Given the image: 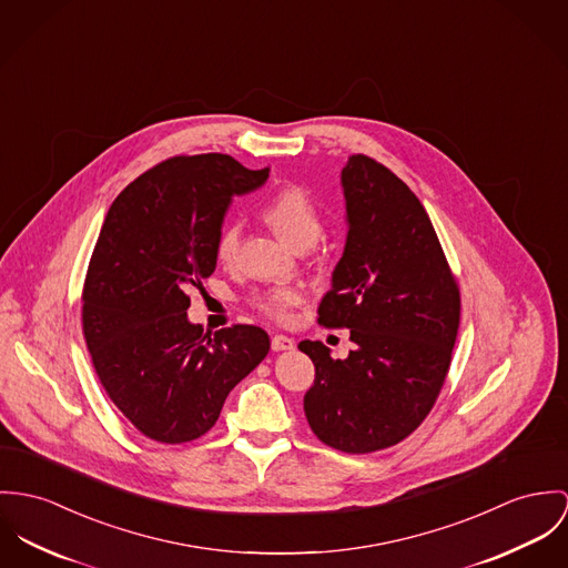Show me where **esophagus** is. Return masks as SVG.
Returning <instances> with one entry per match:
<instances>
[{"mask_svg":"<svg viewBox=\"0 0 568 568\" xmlns=\"http://www.w3.org/2000/svg\"><path fill=\"white\" fill-rule=\"evenodd\" d=\"M271 349L273 352H291V349H295V341L284 336V334H275L271 338Z\"/></svg>","mask_w":568,"mask_h":568,"instance_id":"1","label":"esophagus"}]
</instances>
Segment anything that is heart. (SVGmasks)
Here are the masks:
<instances>
[{
	"instance_id": "obj_1",
	"label": "heart",
	"mask_w": 568,
	"mask_h": 568,
	"mask_svg": "<svg viewBox=\"0 0 568 568\" xmlns=\"http://www.w3.org/2000/svg\"><path fill=\"white\" fill-rule=\"evenodd\" d=\"M262 216L273 225V230L291 245V247H312L323 232V223L318 219V212L314 204L310 202L308 195L297 189L288 186L280 193H275L264 207ZM239 239H241V227L239 223H225L216 236L214 254L219 262H232L239 250ZM302 300V293L291 286H275L264 293H258L254 297L256 306L264 314L273 318H288L291 310L295 308Z\"/></svg>"
}]
</instances>
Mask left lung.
I'll return each mask as SVG.
<instances>
[{
	"mask_svg": "<svg viewBox=\"0 0 568 568\" xmlns=\"http://www.w3.org/2000/svg\"><path fill=\"white\" fill-rule=\"evenodd\" d=\"M347 239L318 323L347 327L356 345L334 361L318 341L304 397L312 432L345 454L386 449L429 414L449 371L460 291L434 225L413 191L384 164L352 155L341 171Z\"/></svg>",
	"mask_w": 568,
	"mask_h": 568,
	"instance_id": "1",
	"label": "left lung"
}]
</instances>
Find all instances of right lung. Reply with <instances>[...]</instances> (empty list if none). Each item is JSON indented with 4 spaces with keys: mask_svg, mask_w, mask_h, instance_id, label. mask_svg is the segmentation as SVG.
Returning <instances> with one entry per match:
<instances>
[{
    "mask_svg": "<svg viewBox=\"0 0 568 568\" xmlns=\"http://www.w3.org/2000/svg\"><path fill=\"white\" fill-rule=\"evenodd\" d=\"M227 154L160 162L112 202L84 282V338L108 397L158 443H189L216 423L230 390L271 349L256 325L204 336L189 291L216 268V236L234 195L256 191Z\"/></svg>",
    "mask_w": 568,
    "mask_h": 568,
    "instance_id": "add662e5",
    "label": "right lung"
}]
</instances>
